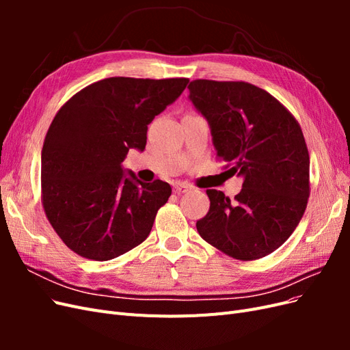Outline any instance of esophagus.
<instances>
[{
  "label": "esophagus",
  "instance_id": "esophagus-1",
  "mask_svg": "<svg viewBox=\"0 0 350 350\" xmlns=\"http://www.w3.org/2000/svg\"><path fill=\"white\" fill-rule=\"evenodd\" d=\"M188 189H191V185H188V184H185V183H176V184L174 185V191H175L176 194L187 193Z\"/></svg>",
  "mask_w": 350,
  "mask_h": 350
}]
</instances>
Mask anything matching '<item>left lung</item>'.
Listing matches in <instances>:
<instances>
[{
  "instance_id": "1",
  "label": "left lung",
  "mask_w": 350,
  "mask_h": 350,
  "mask_svg": "<svg viewBox=\"0 0 350 350\" xmlns=\"http://www.w3.org/2000/svg\"><path fill=\"white\" fill-rule=\"evenodd\" d=\"M189 99L210 124L216 157L243 176L234 200L207 189L200 237L226 256H269L301 221L310 197V153L299 122L266 90L247 81L198 79Z\"/></svg>"
}]
</instances>
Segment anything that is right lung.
<instances>
[{
    "label": "right lung",
    "mask_w": 350,
    "mask_h": 350,
    "mask_svg": "<svg viewBox=\"0 0 350 350\" xmlns=\"http://www.w3.org/2000/svg\"><path fill=\"white\" fill-rule=\"evenodd\" d=\"M189 80L109 77L70 98L52 120L40 165V198L51 226L83 258L108 261L149 237L172 188L124 175L130 149L144 150L147 125Z\"/></svg>",
    "instance_id": "right-lung-1"
}]
</instances>
